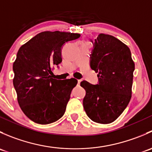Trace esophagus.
I'll return each instance as SVG.
<instances>
[{
    "instance_id": "34e87169",
    "label": "esophagus",
    "mask_w": 152,
    "mask_h": 152,
    "mask_svg": "<svg viewBox=\"0 0 152 152\" xmlns=\"http://www.w3.org/2000/svg\"><path fill=\"white\" fill-rule=\"evenodd\" d=\"M81 82H82V80H81V79H79V80H78V85H80Z\"/></svg>"
}]
</instances>
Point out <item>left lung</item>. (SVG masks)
Segmentation results:
<instances>
[{"instance_id":"left-lung-1","label":"left lung","mask_w":152,"mask_h":152,"mask_svg":"<svg viewBox=\"0 0 152 152\" xmlns=\"http://www.w3.org/2000/svg\"><path fill=\"white\" fill-rule=\"evenodd\" d=\"M90 67L98 73L99 84L83 81V106L93 121L107 124L121 115L132 98L134 61L126 45L115 37L98 35L90 57Z\"/></svg>"}]
</instances>
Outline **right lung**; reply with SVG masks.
I'll list each match as a JSON object with an SVG mask.
<instances>
[{"instance_id": "add662e5", "label": "right lung", "mask_w": 152, "mask_h": 152, "mask_svg": "<svg viewBox=\"0 0 152 152\" xmlns=\"http://www.w3.org/2000/svg\"><path fill=\"white\" fill-rule=\"evenodd\" d=\"M79 37V34L47 31L18 50L13 63V85L21 110L32 121L51 124L65 113L78 81L74 78L57 80L50 75L55 65L62 62V45Z\"/></svg>"}]
</instances>
